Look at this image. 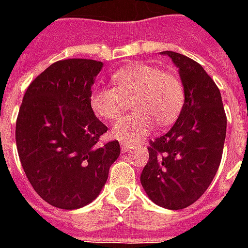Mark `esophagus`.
Here are the masks:
<instances>
[{"label": "esophagus", "mask_w": 248, "mask_h": 248, "mask_svg": "<svg viewBox=\"0 0 248 248\" xmlns=\"http://www.w3.org/2000/svg\"><path fill=\"white\" fill-rule=\"evenodd\" d=\"M130 147H131V145H130L129 142H121V150L124 151V153L129 151Z\"/></svg>", "instance_id": "esophagus-1"}]
</instances>
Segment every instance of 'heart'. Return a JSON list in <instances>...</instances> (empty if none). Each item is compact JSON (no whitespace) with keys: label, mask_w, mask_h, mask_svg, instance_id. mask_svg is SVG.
Wrapping results in <instances>:
<instances>
[{"label":"heart","mask_w":248,"mask_h":248,"mask_svg":"<svg viewBox=\"0 0 248 248\" xmlns=\"http://www.w3.org/2000/svg\"><path fill=\"white\" fill-rule=\"evenodd\" d=\"M111 81L114 87L94 89L89 102L95 115L113 121L124 111L126 99H131L135 113L113 126V134L118 140H140L153 129L154 122L161 127L171 124L186 101L185 85L179 77L145 62L119 69L111 76Z\"/></svg>","instance_id":"obj_1"}]
</instances>
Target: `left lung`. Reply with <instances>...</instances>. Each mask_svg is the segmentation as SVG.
Wrapping results in <instances>:
<instances>
[{
    "label": "left lung",
    "instance_id": "obj_1",
    "mask_svg": "<svg viewBox=\"0 0 248 248\" xmlns=\"http://www.w3.org/2000/svg\"><path fill=\"white\" fill-rule=\"evenodd\" d=\"M186 101L166 134L149 142L140 183L151 201L169 210L188 207L213 182L222 161L227 117L218 86L202 66L175 53Z\"/></svg>",
    "mask_w": 248,
    "mask_h": 248
}]
</instances>
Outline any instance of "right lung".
<instances>
[{"label": "right lung", "mask_w": 248, "mask_h": 248, "mask_svg": "<svg viewBox=\"0 0 248 248\" xmlns=\"http://www.w3.org/2000/svg\"><path fill=\"white\" fill-rule=\"evenodd\" d=\"M102 65L86 58L54 62L31 81L19 108V161L35 192L54 207L94 201L121 153L118 140L99 142L108 127L89 102Z\"/></svg>", "instance_id": "obj_1"}]
</instances>
